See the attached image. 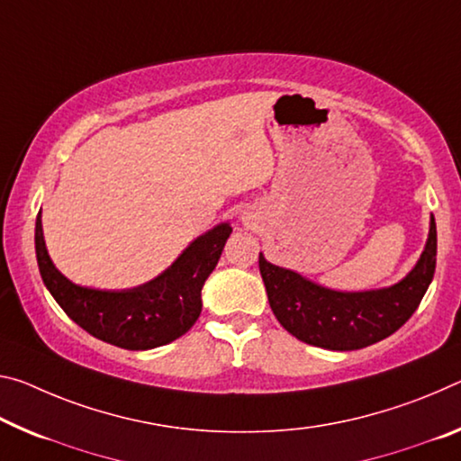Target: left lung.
<instances>
[{
    "label": "left lung",
    "instance_id": "obj_1",
    "mask_svg": "<svg viewBox=\"0 0 461 461\" xmlns=\"http://www.w3.org/2000/svg\"><path fill=\"white\" fill-rule=\"evenodd\" d=\"M437 228L430 219L425 252L406 279L388 289L340 294L258 257L270 310L285 330L313 347L355 350L398 330L419 308L435 275Z\"/></svg>",
    "mask_w": 461,
    "mask_h": 461
}]
</instances>
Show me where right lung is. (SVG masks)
Returning a JSON list of instances; mask_svg holds the SVG:
<instances>
[{"label":"right lung","instance_id":"right-lung-1","mask_svg":"<svg viewBox=\"0 0 461 461\" xmlns=\"http://www.w3.org/2000/svg\"><path fill=\"white\" fill-rule=\"evenodd\" d=\"M231 228L217 225L180 254L158 279L129 291L77 287L50 262L41 217H36L34 248L42 281L68 316L96 339L127 350L167 345L188 332L201 316V289L213 273Z\"/></svg>","mask_w":461,"mask_h":461}]
</instances>
